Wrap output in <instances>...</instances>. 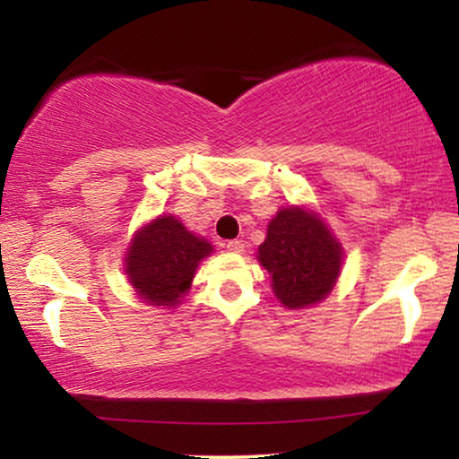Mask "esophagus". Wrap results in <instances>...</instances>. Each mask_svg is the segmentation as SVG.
<instances>
[{
    "mask_svg": "<svg viewBox=\"0 0 459 459\" xmlns=\"http://www.w3.org/2000/svg\"><path fill=\"white\" fill-rule=\"evenodd\" d=\"M225 248L230 250V253H244V242L242 240H230L228 244H225Z\"/></svg>",
    "mask_w": 459,
    "mask_h": 459,
    "instance_id": "34e87169",
    "label": "esophagus"
}]
</instances>
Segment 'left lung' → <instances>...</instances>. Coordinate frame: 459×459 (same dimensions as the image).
Returning a JSON list of instances; mask_svg holds the SVG:
<instances>
[{"instance_id":"obj_1","label":"left lung","mask_w":459,"mask_h":459,"mask_svg":"<svg viewBox=\"0 0 459 459\" xmlns=\"http://www.w3.org/2000/svg\"><path fill=\"white\" fill-rule=\"evenodd\" d=\"M256 259L272 275L280 303L303 309L332 292L341 273L342 247L317 212L288 206L269 221Z\"/></svg>"}]
</instances>
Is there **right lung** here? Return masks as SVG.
<instances>
[{"instance_id": "1", "label": "right lung", "mask_w": 459, "mask_h": 459, "mask_svg": "<svg viewBox=\"0 0 459 459\" xmlns=\"http://www.w3.org/2000/svg\"><path fill=\"white\" fill-rule=\"evenodd\" d=\"M212 253L173 215H160L137 230L125 256V273L146 305L178 307L190 290L198 263Z\"/></svg>"}]
</instances>
